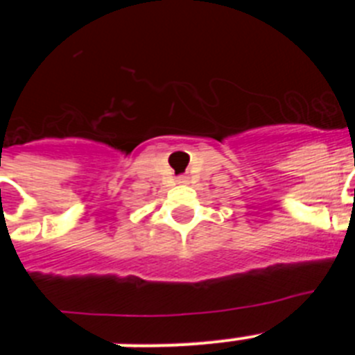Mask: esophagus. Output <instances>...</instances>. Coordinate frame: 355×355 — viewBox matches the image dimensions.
<instances>
[{
	"instance_id": "esophagus-1",
	"label": "esophagus",
	"mask_w": 355,
	"mask_h": 355,
	"mask_svg": "<svg viewBox=\"0 0 355 355\" xmlns=\"http://www.w3.org/2000/svg\"><path fill=\"white\" fill-rule=\"evenodd\" d=\"M178 183H180V184H187L188 181H187V178H184V175H181V178H178Z\"/></svg>"
}]
</instances>
